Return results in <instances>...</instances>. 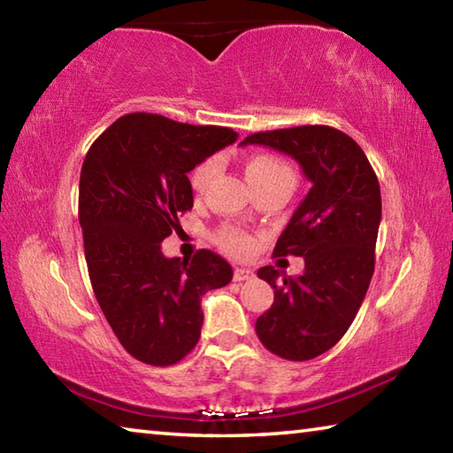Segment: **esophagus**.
<instances>
[{
	"mask_svg": "<svg viewBox=\"0 0 453 453\" xmlns=\"http://www.w3.org/2000/svg\"><path fill=\"white\" fill-rule=\"evenodd\" d=\"M251 275H254V272L245 270V267H237V270L234 272V280L235 281H245V280H250Z\"/></svg>",
	"mask_w": 453,
	"mask_h": 453,
	"instance_id": "esophagus-1",
	"label": "esophagus"
}]
</instances>
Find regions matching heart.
I'll use <instances>...</instances> for the list:
<instances>
[{
  "instance_id": "heart-1",
  "label": "heart",
  "mask_w": 453,
  "mask_h": 453,
  "mask_svg": "<svg viewBox=\"0 0 453 453\" xmlns=\"http://www.w3.org/2000/svg\"><path fill=\"white\" fill-rule=\"evenodd\" d=\"M218 157H208L191 172L189 181L194 191L199 194V191L205 189V186H208L210 180L213 178V173L218 172ZM245 173H248L251 186L272 178H280V175H289V178H294V170L288 165V162H283L278 156H272V153H257V156L251 157L248 165H245ZM216 242L232 256H245L254 250V240H251V235L232 226L221 227L216 234Z\"/></svg>"
}]
</instances>
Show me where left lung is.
<instances>
[{"instance_id":"1","label":"left lung","mask_w":453,"mask_h":453,"mask_svg":"<svg viewBox=\"0 0 453 453\" xmlns=\"http://www.w3.org/2000/svg\"><path fill=\"white\" fill-rule=\"evenodd\" d=\"M245 143L288 153L311 181L273 250L275 257H303L305 270L297 278L273 265L257 272L273 288V303L256 321L265 349L305 362L342 340L370 288L381 219L380 181L364 150L329 126L257 132Z\"/></svg>"}]
</instances>
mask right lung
<instances>
[{
  "instance_id": "add662e5",
  "label": "right lung",
  "mask_w": 453,
  "mask_h": 453,
  "mask_svg": "<svg viewBox=\"0 0 453 453\" xmlns=\"http://www.w3.org/2000/svg\"><path fill=\"white\" fill-rule=\"evenodd\" d=\"M237 140L219 126L127 113L91 143L80 175V226L96 300L129 356L173 365L202 334V296L232 281L210 250L165 257L162 242L194 208L188 173Z\"/></svg>"
}]
</instances>
